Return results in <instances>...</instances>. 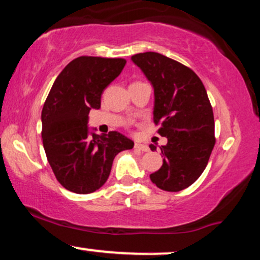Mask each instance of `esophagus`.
Instances as JSON below:
<instances>
[{"label":"esophagus","instance_id":"obj_1","mask_svg":"<svg viewBox=\"0 0 260 260\" xmlns=\"http://www.w3.org/2000/svg\"><path fill=\"white\" fill-rule=\"evenodd\" d=\"M134 149H137V150H140V151H148L149 148L147 147L145 144H140V143H136L134 144Z\"/></svg>","mask_w":260,"mask_h":260}]
</instances>
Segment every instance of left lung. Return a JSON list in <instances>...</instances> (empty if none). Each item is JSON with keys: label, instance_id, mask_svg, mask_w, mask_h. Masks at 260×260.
Segmentation results:
<instances>
[{"label": "left lung", "instance_id": "obj_1", "mask_svg": "<svg viewBox=\"0 0 260 260\" xmlns=\"http://www.w3.org/2000/svg\"><path fill=\"white\" fill-rule=\"evenodd\" d=\"M131 59L153 86L154 122L160 124L157 133L168 138L160 147L162 166L150 180L160 189L178 192L198 180L215 144L207 90L192 70L161 53H137Z\"/></svg>", "mask_w": 260, "mask_h": 260}]
</instances>
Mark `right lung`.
<instances>
[{
    "label": "right lung",
    "mask_w": 260,
    "mask_h": 260,
    "mask_svg": "<svg viewBox=\"0 0 260 260\" xmlns=\"http://www.w3.org/2000/svg\"><path fill=\"white\" fill-rule=\"evenodd\" d=\"M123 58L80 56L62 70L53 82L41 112L43 144L59 183L78 194L103 186L120 151L134 143L118 132L105 136L88 126L90 110H99L101 94L120 76Z\"/></svg>",
    "instance_id": "add662e5"
}]
</instances>
